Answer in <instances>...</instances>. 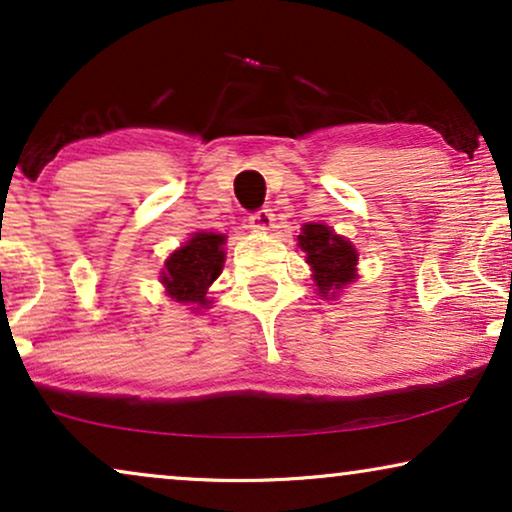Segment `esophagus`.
I'll use <instances>...</instances> for the list:
<instances>
[{
    "mask_svg": "<svg viewBox=\"0 0 512 512\" xmlns=\"http://www.w3.org/2000/svg\"><path fill=\"white\" fill-rule=\"evenodd\" d=\"M272 221H275V214H272L270 209H258V212L249 216L251 228H256V230H270Z\"/></svg>",
    "mask_w": 512,
    "mask_h": 512,
    "instance_id": "1",
    "label": "esophagus"
}]
</instances>
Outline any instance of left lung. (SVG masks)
<instances>
[{"mask_svg": "<svg viewBox=\"0 0 512 512\" xmlns=\"http://www.w3.org/2000/svg\"><path fill=\"white\" fill-rule=\"evenodd\" d=\"M300 249L307 254V263L314 270V282L319 293H335L342 286L356 279V261L359 254L345 237L335 235L328 226L321 223H307L303 235H298Z\"/></svg>", "mask_w": 512, "mask_h": 512, "instance_id": "8db88e82", "label": "left lung"}]
</instances>
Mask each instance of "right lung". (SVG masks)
Wrapping results in <instances>:
<instances>
[{"instance_id":"1","label":"right lung","mask_w":512,"mask_h":512,"mask_svg":"<svg viewBox=\"0 0 512 512\" xmlns=\"http://www.w3.org/2000/svg\"><path fill=\"white\" fill-rule=\"evenodd\" d=\"M223 242L226 237L214 233H195L184 247L167 258L163 284L177 303L205 307L207 289L223 268ZM198 310V307H195Z\"/></svg>"}]
</instances>
